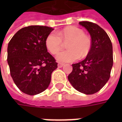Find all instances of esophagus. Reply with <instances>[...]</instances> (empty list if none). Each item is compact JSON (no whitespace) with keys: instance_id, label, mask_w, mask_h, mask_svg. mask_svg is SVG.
I'll return each mask as SVG.
<instances>
[{"instance_id":"esophagus-1","label":"esophagus","mask_w":122,"mask_h":122,"mask_svg":"<svg viewBox=\"0 0 122 122\" xmlns=\"http://www.w3.org/2000/svg\"><path fill=\"white\" fill-rule=\"evenodd\" d=\"M63 66H64L63 63H58V65H57L58 68H61V67H63Z\"/></svg>"}]
</instances>
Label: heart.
I'll use <instances>...</instances> for the list:
<instances>
[{
	"mask_svg": "<svg viewBox=\"0 0 122 122\" xmlns=\"http://www.w3.org/2000/svg\"><path fill=\"white\" fill-rule=\"evenodd\" d=\"M63 41L68 42V50L59 53L56 57L57 61L61 63L74 62L80 57L84 58L89 53L92 46L91 40L85 35L84 30L74 26L65 28L58 34L51 32L46 39V46L51 53L56 54L62 48Z\"/></svg>",
	"mask_w": 122,
	"mask_h": 122,
	"instance_id": "1",
	"label": "heart"
}]
</instances>
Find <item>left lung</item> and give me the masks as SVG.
<instances>
[{
    "label": "left lung",
    "instance_id": "8db88e82",
    "mask_svg": "<svg viewBox=\"0 0 122 122\" xmlns=\"http://www.w3.org/2000/svg\"><path fill=\"white\" fill-rule=\"evenodd\" d=\"M79 24L90 33L92 46L87 57L72 64L68 80L75 90L86 95L99 92L110 78L113 65L112 44L107 32L93 23L80 21Z\"/></svg>",
    "mask_w": 122,
    "mask_h": 122
}]
</instances>
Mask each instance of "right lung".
I'll return each instance as SVG.
<instances>
[{
    "instance_id": "add662e5",
    "label": "right lung",
    "mask_w": 122,
    "mask_h": 122,
    "mask_svg": "<svg viewBox=\"0 0 122 122\" xmlns=\"http://www.w3.org/2000/svg\"><path fill=\"white\" fill-rule=\"evenodd\" d=\"M53 30L31 25L17 31L8 43L7 61L15 84L22 92L35 95L45 91L57 63L48 53L45 41Z\"/></svg>"
}]
</instances>
